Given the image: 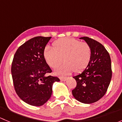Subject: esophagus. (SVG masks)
<instances>
[{
  "instance_id": "34e87169",
  "label": "esophagus",
  "mask_w": 122,
  "mask_h": 122,
  "mask_svg": "<svg viewBox=\"0 0 122 122\" xmlns=\"http://www.w3.org/2000/svg\"><path fill=\"white\" fill-rule=\"evenodd\" d=\"M60 79L61 80V81H66L67 80V77H60Z\"/></svg>"
}]
</instances>
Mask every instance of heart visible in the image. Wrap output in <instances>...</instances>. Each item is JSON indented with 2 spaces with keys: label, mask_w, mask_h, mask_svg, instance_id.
<instances>
[{
  "label": "heart",
  "mask_w": 122,
  "mask_h": 122,
  "mask_svg": "<svg viewBox=\"0 0 122 122\" xmlns=\"http://www.w3.org/2000/svg\"><path fill=\"white\" fill-rule=\"evenodd\" d=\"M43 55L46 64L51 68L61 67L55 71V74L65 76L72 71L80 72L88 66L92 58V48L89 44L78 39L70 38H60L52 44V47L46 46Z\"/></svg>",
  "instance_id": "b5f03b06"
}]
</instances>
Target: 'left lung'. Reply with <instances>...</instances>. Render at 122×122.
<instances>
[{"label": "left lung", "instance_id": "obj_1", "mask_svg": "<svg viewBox=\"0 0 122 122\" xmlns=\"http://www.w3.org/2000/svg\"><path fill=\"white\" fill-rule=\"evenodd\" d=\"M89 44L92 55L90 62L84 71L74 76L77 82L72 94L77 100L86 104L94 103L104 96L111 81V59L102 44L84 36L80 38Z\"/></svg>", "mask_w": 122, "mask_h": 122}]
</instances>
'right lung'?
<instances>
[{"label": "right lung", "mask_w": 122, "mask_h": 122, "mask_svg": "<svg viewBox=\"0 0 122 122\" xmlns=\"http://www.w3.org/2000/svg\"><path fill=\"white\" fill-rule=\"evenodd\" d=\"M51 37L36 36L25 42L17 50L11 67L15 92L23 102L41 106L50 99L52 85L60 81L57 77L47 76L52 70L43 55Z\"/></svg>", "instance_id": "add662e5"}]
</instances>
